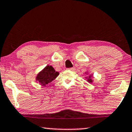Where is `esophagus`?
<instances>
[{
	"label": "esophagus",
	"mask_w": 132,
	"mask_h": 132,
	"mask_svg": "<svg viewBox=\"0 0 132 132\" xmlns=\"http://www.w3.org/2000/svg\"><path fill=\"white\" fill-rule=\"evenodd\" d=\"M68 70H70L71 71H74L75 70V67H71V68H69Z\"/></svg>",
	"instance_id": "1"
}]
</instances>
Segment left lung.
<instances>
[{
  "mask_svg": "<svg viewBox=\"0 0 132 132\" xmlns=\"http://www.w3.org/2000/svg\"><path fill=\"white\" fill-rule=\"evenodd\" d=\"M87 81H88L89 83H92V80L91 79V77L90 76V77H89V79H87Z\"/></svg>",
  "mask_w": 132,
  "mask_h": 132,
  "instance_id": "obj_1",
  "label": "left lung"
}]
</instances>
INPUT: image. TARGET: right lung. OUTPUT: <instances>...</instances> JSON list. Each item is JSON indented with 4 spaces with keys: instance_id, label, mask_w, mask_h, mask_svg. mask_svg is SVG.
I'll list each match as a JSON object with an SVG mask.
<instances>
[{
    "instance_id": "1",
    "label": "right lung",
    "mask_w": 132,
    "mask_h": 132,
    "mask_svg": "<svg viewBox=\"0 0 132 132\" xmlns=\"http://www.w3.org/2000/svg\"><path fill=\"white\" fill-rule=\"evenodd\" d=\"M58 75L59 72L55 71L52 66L47 65L37 74L36 80L39 81L40 85L45 86L52 82Z\"/></svg>"
}]
</instances>
